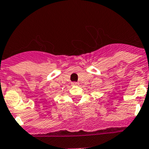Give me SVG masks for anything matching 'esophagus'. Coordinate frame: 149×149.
I'll return each mask as SVG.
<instances>
[{
  "mask_svg": "<svg viewBox=\"0 0 149 149\" xmlns=\"http://www.w3.org/2000/svg\"><path fill=\"white\" fill-rule=\"evenodd\" d=\"M77 84H79L77 82H73V85H77Z\"/></svg>",
  "mask_w": 149,
  "mask_h": 149,
  "instance_id": "esophagus-1",
  "label": "esophagus"
}]
</instances>
